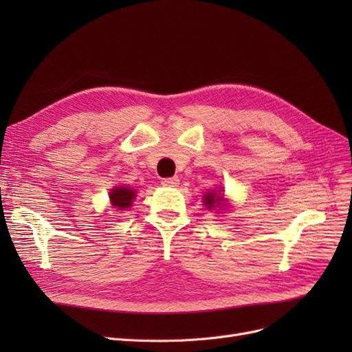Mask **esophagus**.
Here are the masks:
<instances>
[{
	"label": "esophagus",
	"mask_w": 352,
	"mask_h": 352,
	"mask_svg": "<svg viewBox=\"0 0 352 352\" xmlns=\"http://www.w3.org/2000/svg\"><path fill=\"white\" fill-rule=\"evenodd\" d=\"M162 185L163 186H170V188H173V186H177L179 185V177H166V179H162Z\"/></svg>",
	"instance_id": "1"
}]
</instances>
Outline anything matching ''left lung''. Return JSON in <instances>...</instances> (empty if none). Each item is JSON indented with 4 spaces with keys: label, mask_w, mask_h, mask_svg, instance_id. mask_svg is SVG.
Returning <instances> with one entry per match:
<instances>
[{
    "label": "left lung",
    "mask_w": 352,
    "mask_h": 352,
    "mask_svg": "<svg viewBox=\"0 0 352 352\" xmlns=\"http://www.w3.org/2000/svg\"><path fill=\"white\" fill-rule=\"evenodd\" d=\"M221 201H223V197L220 194H212L211 192V194L204 195V202H206L207 208H214L217 204L220 206Z\"/></svg>",
    "instance_id": "1"
}]
</instances>
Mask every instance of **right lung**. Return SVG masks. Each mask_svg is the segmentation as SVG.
Returning a JSON list of instances; mask_svg holds the SVG:
<instances>
[{
    "label": "right lung",
    "instance_id": "1",
    "mask_svg": "<svg viewBox=\"0 0 352 352\" xmlns=\"http://www.w3.org/2000/svg\"><path fill=\"white\" fill-rule=\"evenodd\" d=\"M135 194H136L135 190L129 189V188H116V189H113V192L110 194L111 204L117 210L129 208L132 206V201L136 197Z\"/></svg>",
    "mask_w": 352,
    "mask_h": 352
}]
</instances>
